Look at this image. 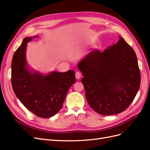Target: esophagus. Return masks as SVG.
Returning <instances> with one entry per match:
<instances>
[{"mask_svg": "<svg viewBox=\"0 0 150 150\" xmlns=\"http://www.w3.org/2000/svg\"><path fill=\"white\" fill-rule=\"evenodd\" d=\"M75 75H76V79H79L81 78V72L79 71H76V73H75Z\"/></svg>", "mask_w": 150, "mask_h": 150, "instance_id": "34e87169", "label": "esophagus"}]
</instances>
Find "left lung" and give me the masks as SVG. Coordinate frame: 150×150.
Instances as JSON below:
<instances>
[{
  "instance_id": "8db88e82",
  "label": "left lung",
  "mask_w": 150,
  "mask_h": 150,
  "mask_svg": "<svg viewBox=\"0 0 150 150\" xmlns=\"http://www.w3.org/2000/svg\"><path fill=\"white\" fill-rule=\"evenodd\" d=\"M89 106L101 115L125 111L140 86L141 75L137 55L125 39L103 52L94 49L78 64Z\"/></svg>"
}]
</instances>
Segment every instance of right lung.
Returning <instances> with one entry per match:
<instances>
[{"instance_id":"1","label":"right lung","mask_w":150,"mask_h":150,"mask_svg":"<svg viewBox=\"0 0 150 150\" xmlns=\"http://www.w3.org/2000/svg\"><path fill=\"white\" fill-rule=\"evenodd\" d=\"M31 39L24 38L13 54L11 83L13 92L24 106L35 116L47 118L62 108L68 90L76 81L75 72H53L47 76L30 73L26 69L25 52L27 42Z\"/></svg>"}]
</instances>
